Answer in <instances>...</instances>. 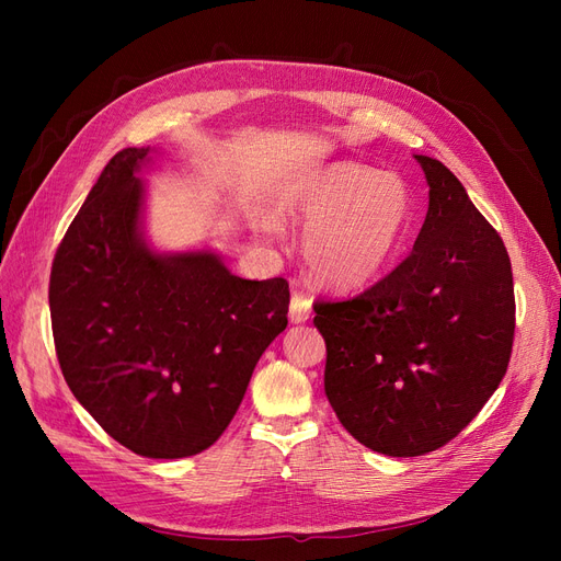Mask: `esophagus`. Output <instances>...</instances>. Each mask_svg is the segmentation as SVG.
I'll list each match as a JSON object with an SVG mask.
<instances>
[{
	"mask_svg": "<svg viewBox=\"0 0 561 561\" xmlns=\"http://www.w3.org/2000/svg\"><path fill=\"white\" fill-rule=\"evenodd\" d=\"M311 316V299L301 293H295L290 299V320L293 322H307Z\"/></svg>",
	"mask_w": 561,
	"mask_h": 561,
	"instance_id": "esophagus-1",
	"label": "esophagus"
}]
</instances>
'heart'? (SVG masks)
Here are the masks:
<instances>
[{"label": "heart", "instance_id": "b5f03b06", "mask_svg": "<svg viewBox=\"0 0 561 561\" xmlns=\"http://www.w3.org/2000/svg\"><path fill=\"white\" fill-rule=\"evenodd\" d=\"M278 217L309 225L304 257L320 280L358 287L396 260L414 225V198L396 175L339 163L285 194Z\"/></svg>", "mask_w": 561, "mask_h": 561}]
</instances>
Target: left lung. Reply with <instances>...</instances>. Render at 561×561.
Instances as JSON below:
<instances>
[{
    "label": "left lung",
    "mask_w": 561,
    "mask_h": 561,
    "mask_svg": "<svg viewBox=\"0 0 561 561\" xmlns=\"http://www.w3.org/2000/svg\"><path fill=\"white\" fill-rule=\"evenodd\" d=\"M431 186L410 257L365 293L318 299L325 396L371 451H435L505 377L515 334L511 257L445 163L414 157Z\"/></svg>",
    "instance_id": "left-lung-1"
}]
</instances>
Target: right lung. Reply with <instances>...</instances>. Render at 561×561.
<instances>
[{"label":"right lung","mask_w":561,"mask_h":561,"mask_svg":"<svg viewBox=\"0 0 561 561\" xmlns=\"http://www.w3.org/2000/svg\"><path fill=\"white\" fill-rule=\"evenodd\" d=\"M149 161V147H128L100 173L50 268V325L67 386L107 435L184 458L227 431L287 328L290 287L233 276L213 250H151L138 178Z\"/></svg>","instance_id":"obj_1"}]
</instances>
